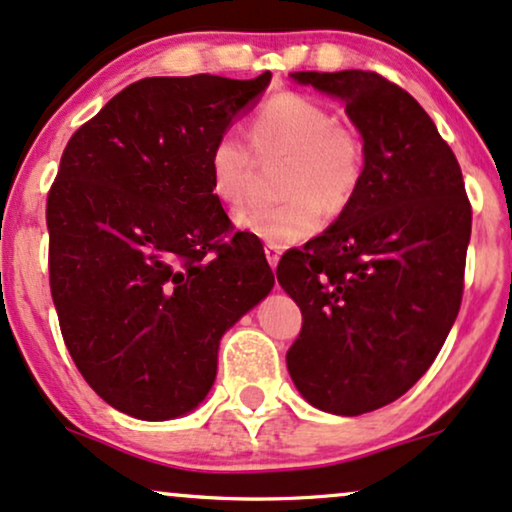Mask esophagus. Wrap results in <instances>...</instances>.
<instances>
[{
  "label": "esophagus",
  "mask_w": 512,
  "mask_h": 512,
  "mask_svg": "<svg viewBox=\"0 0 512 512\" xmlns=\"http://www.w3.org/2000/svg\"><path fill=\"white\" fill-rule=\"evenodd\" d=\"M280 256H282V246H277V244H266V258H268L270 268H275V266H277V261H280Z\"/></svg>",
  "instance_id": "obj_1"
}]
</instances>
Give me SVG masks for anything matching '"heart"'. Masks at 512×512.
Here are the masks:
<instances>
[{"instance_id":"obj_1","label":"heart","mask_w":512,"mask_h":512,"mask_svg":"<svg viewBox=\"0 0 512 512\" xmlns=\"http://www.w3.org/2000/svg\"><path fill=\"white\" fill-rule=\"evenodd\" d=\"M258 154H289L282 175V201H254L239 208L237 225L270 244L285 246L315 235L325 211H344L361 189L365 144L356 130L337 123L325 104L296 92L268 99L251 123ZM211 192L225 204L246 197L254 154L235 130H225L208 149Z\"/></svg>"}]
</instances>
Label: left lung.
<instances>
[{
    "label": "left lung",
    "instance_id": "obj_1",
    "mask_svg": "<svg viewBox=\"0 0 512 512\" xmlns=\"http://www.w3.org/2000/svg\"><path fill=\"white\" fill-rule=\"evenodd\" d=\"M346 104L365 144L361 189L277 263L304 315L287 370L311 406L363 415L413 387L463 299L472 208L460 166L406 90L372 71L292 73Z\"/></svg>",
    "mask_w": 512,
    "mask_h": 512
}]
</instances>
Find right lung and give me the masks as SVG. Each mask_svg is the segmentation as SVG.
Returning <instances> with one entry per match:
<instances>
[{"label": "right lung", "instance_id": "add662e5", "mask_svg": "<svg viewBox=\"0 0 512 512\" xmlns=\"http://www.w3.org/2000/svg\"><path fill=\"white\" fill-rule=\"evenodd\" d=\"M270 78L137 80L63 149L47 197L63 342L85 382L132 418L197 408L220 337L275 285L258 237L232 235L206 166Z\"/></svg>", "mask_w": 512, "mask_h": 512}]
</instances>
